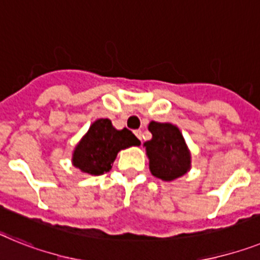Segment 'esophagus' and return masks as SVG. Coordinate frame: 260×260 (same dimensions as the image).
Segmentation results:
<instances>
[{
	"label": "esophagus",
	"mask_w": 260,
	"mask_h": 260,
	"mask_svg": "<svg viewBox=\"0 0 260 260\" xmlns=\"http://www.w3.org/2000/svg\"><path fill=\"white\" fill-rule=\"evenodd\" d=\"M135 135L139 140H141V137H143V134H141V131H135Z\"/></svg>",
	"instance_id": "34e87169"
}]
</instances>
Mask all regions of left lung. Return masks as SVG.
Here are the masks:
<instances>
[{"label":"left lung","mask_w":260,"mask_h":260,"mask_svg":"<svg viewBox=\"0 0 260 260\" xmlns=\"http://www.w3.org/2000/svg\"><path fill=\"white\" fill-rule=\"evenodd\" d=\"M152 139L144 143L149 171L162 181H173L190 171L191 153L180 128L172 123L150 121Z\"/></svg>","instance_id":"obj_1"}]
</instances>
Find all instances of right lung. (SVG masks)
<instances>
[{
    "label": "right lung",
    "instance_id": "right-lung-1",
    "mask_svg": "<svg viewBox=\"0 0 260 260\" xmlns=\"http://www.w3.org/2000/svg\"><path fill=\"white\" fill-rule=\"evenodd\" d=\"M137 145L140 140L129 129H116L110 119H98L74 148L71 162L83 173L100 176L111 171L120 150Z\"/></svg>",
    "mask_w": 260,
    "mask_h": 260
}]
</instances>
